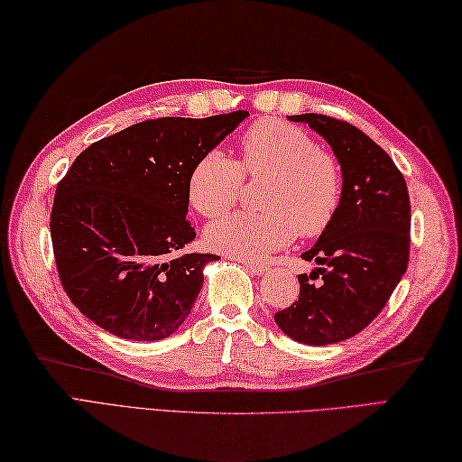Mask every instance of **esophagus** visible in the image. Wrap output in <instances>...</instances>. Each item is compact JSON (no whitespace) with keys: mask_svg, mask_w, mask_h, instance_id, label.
<instances>
[{"mask_svg":"<svg viewBox=\"0 0 462 462\" xmlns=\"http://www.w3.org/2000/svg\"><path fill=\"white\" fill-rule=\"evenodd\" d=\"M244 263V267L247 269V271H252L254 275H263L265 271L269 269L265 263H262V262H242Z\"/></svg>","mask_w":462,"mask_h":462,"instance_id":"34e87169","label":"esophagus"}]
</instances>
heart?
Wrapping results in <instances>:
<instances>
[{"mask_svg":"<svg viewBox=\"0 0 462 462\" xmlns=\"http://www.w3.org/2000/svg\"><path fill=\"white\" fill-rule=\"evenodd\" d=\"M244 175H273L265 189L269 212H236L208 224L207 242L220 254L257 259L292 242L314 238L334 222L344 193L337 160L306 130L279 118L257 121L240 140V162L210 150L189 175V200L203 217L228 212L242 195Z\"/></svg>","mask_w":462,"mask_h":462,"instance_id":"heart-1","label":"heart"}]
</instances>
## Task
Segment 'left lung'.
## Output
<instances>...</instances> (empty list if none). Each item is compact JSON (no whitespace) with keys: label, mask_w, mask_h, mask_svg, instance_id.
<instances>
[{"label":"left lung","mask_w":462,"mask_h":462,"mask_svg":"<svg viewBox=\"0 0 462 462\" xmlns=\"http://www.w3.org/2000/svg\"><path fill=\"white\" fill-rule=\"evenodd\" d=\"M289 121L306 123L332 146L344 193L334 222L302 254L318 267L299 275L300 297L275 322L294 341L329 346L369 326L406 273L410 197L394 162L357 126L316 113Z\"/></svg>","instance_id":"left-lung-1"}]
</instances>
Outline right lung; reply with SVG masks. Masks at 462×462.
Here are the masks:
<instances>
[{
  "label": "right lung",
  "mask_w": 462,
  "mask_h": 462,
  "mask_svg": "<svg viewBox=\"0 0 462 462\" xmlns=\"http://www.w3.org/2000/svg\"><path fill=\"white\" fill-rule=\"evenodd\" d=\"M247 111L163 116L128 126L79 153L56 187L51 236L69 300L109 334L156 341L185 322L212 254H183L189 175Z\"/></svg>",
  "instance_id": "obj_1"
}]
</instances>
